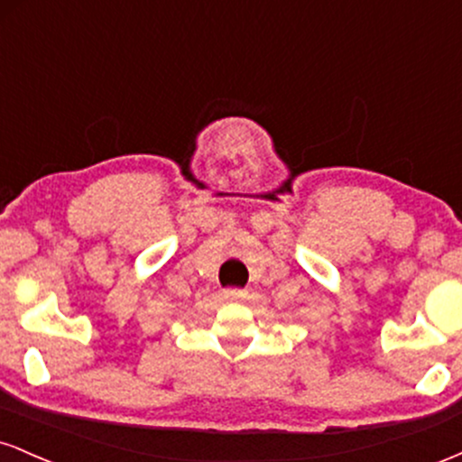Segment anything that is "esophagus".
<instances>
[{
	"mask_svg": "<svg viewBox=\"0 0 462 462\" xmlns=\"http://www.w3.org/2000/svg\"><path fill=\"white\" fill-rule=\"evenodd\" d=\"M245 291L243 289H227L224 291V300L227 301H238V300H245Z\"/></svg>",
	"mask_w": 462,
	"mask_h": 462,
	"instance_id": "obj_1",
	"label": "esophagus"
}]
</instances>
